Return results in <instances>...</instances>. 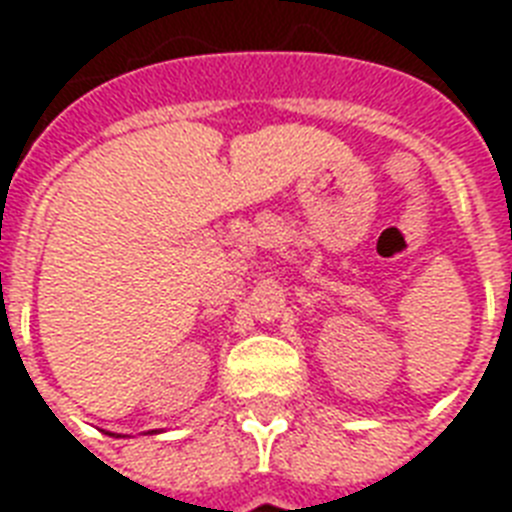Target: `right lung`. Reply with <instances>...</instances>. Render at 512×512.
I'll return each instance as SVG.
<instances>
[{
    "label": "right lung",
    "mask_w": 512,
    "mask_h": 512,
    "mask_svg": "<svg viewBox=\"0 0 512 512\" xmlns=\"http://www.w3.org/2000/svg\"><path fill=\"white\" fill-rule=\"evenodd\" d=\"M151 433H156V430H151ZM111 436H114V433H111Z\"/></svg>",
    "instance_id": "add662e5"
}]
</instances>
